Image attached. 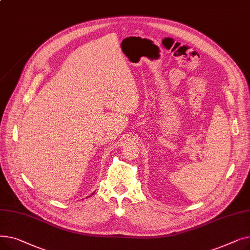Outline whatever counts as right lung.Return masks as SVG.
Masks as SVG:
<instances>
[{"label":"right lung","instance_id":"1","mask_svg":"<svg viewBox=\"0 0 250 250\" xmlns=\"http://www.w3.org/2000/svg\"><path fill=\"white\" fill-rule=\"evenodd\" d=\"M93 193H94V192H93ZM91 195H92V194H91ZM91 195H90V196H91Z\"/></svg>","mask_w":250,"mask_h":250}]
</instances>
